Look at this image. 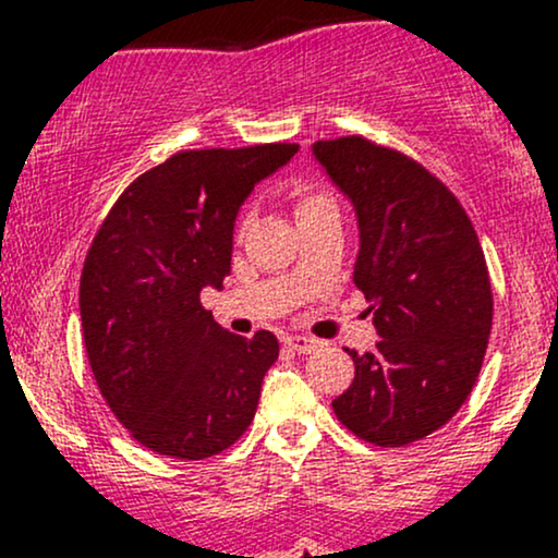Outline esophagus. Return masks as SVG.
<instances>
[{
  "label": "esophagus",
  "instance_id": "obj_1",
  "mask_svg": "<svg viewBox=\"0 0 558 558\" xmlns=\"http://www.w3.org/2000/svg\"><path fill=\"white\" fill-rule=\"evenodd\" d=\"M286 349L296 351V354H312V351L317 349V341L315 338H306V336H288Z\"/></svg>",
  "mask_w": 558,
  "mask_h": 558
}]
</instances>
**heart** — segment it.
I'll return each mask as SVG.
<instances>
[{
	"mask_svg": "<svg viewBox=\"0 0 558 558\" xmlns=\"http://www.w3.org/2000/svg\"><path fill=\"white\" fill-rule=\"evenodd\" d=\"M319 215H338L336 202L317 189H299L296 191V220H310Z\"/></svg>",
	"mask_w": 558,
	"mask_h": 558,
	"instance_id": "heart-1",
	"label": "heart"
}]
</instances>
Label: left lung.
I'll return each instance as SVG.
<instances>
[{
  "label": "left lung",
  "mask_w": 558,
  "mask_h": 558,
  "mask_svg": "<svg viewBox=\"0 0 558 558\" xmlns=\"http://www.w3.org/2000/svg\"><path fill=\"white\" fill-rule=\"evenodd\" d=\"M312 155L349 198L360 228L354 283L380 336L356 354L336 417L375 446H407L444 427L483 367L493 325L485 254L438 178L362 136L317 141Z\"/></svg>",
  "instance_id": "1"
}]
</instances>
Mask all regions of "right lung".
<instances>
[{"label": "right lung", "mask_w": 558, "mask_h": 558, "mask_svg": "<svg viewBox=\"0 0 558 558\" xmlns=\"http://www.w3.org/2000/svg\"><path fill=\"white\" fill-rule=\"evenodd\" d=\"M296 151H178L128 185L88 248L81 325L96 386L125 430L162 457L207 459L252 425L278 338L228 332L202 291L230 272L235 217L254 185Z\"/></svg>", "instance_id": "1"}]
</instances>
